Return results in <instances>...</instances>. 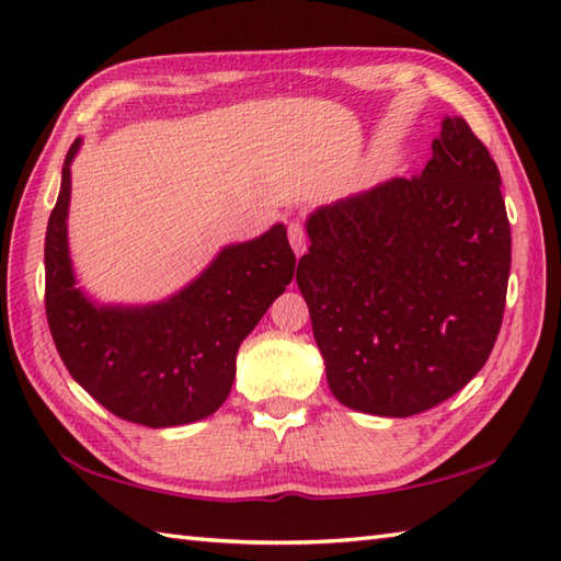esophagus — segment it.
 Masks as SVG:
<instances>
[{
    "mask_svg": "<svg viewBox=\"0 0 561 561\" xmlns=\"http://www.w3.org/2000/svg\"><path fill=\"white\" fill-rule=\"evenodd\" d=\"M288 240H290V247H293L295 256L300 259V256L305 254V249H307V240H305V228H302V222H300V220H293L290 226H288Z\"/></svg>",
    "mask_w": 561,
    "mask_h": 561,
    "instance_id": "obj_1",
    "label": "esophagus"
}]
</instances>
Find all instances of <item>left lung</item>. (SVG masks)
<instances>
[{
    "label": "left lung",
    "instance_id": "obj_1",
    "mask_svg": "<svg viewBox=\"0 0 561 561\" xmlns=\"http://www.w3.org/2000/svg\"><path fill=\"white\" fill-rule=\"evenodd\" d=\"M502 178L463 117L420 175L317 208L297 264L333 396L410 417L478 375L502 329L512 228Z\"/></svg>",
    "mask_w": 561,
    "mask_h": 561
}]
</instances>
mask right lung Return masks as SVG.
Wrapping results in <instances>:
<instances>
[{"label":"right lung","instance_id":"right-lung-1","mask_svg":"<svg viewBox=\"0 0 561 561\" xmlns=\"http://www.w3.org/2000/svg\"><path fill=\"white\" fill-rule=\"evenodd\" d=\"M71 144L45 234V314L69 375L112 415L146 427L204 420L226 403L240 343L295 276L288 232L230 244L202 276L146 307H98L71 271Z\"/></svg>","mask_w":561,"mask_h":561}]
</instances>
